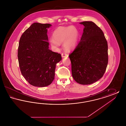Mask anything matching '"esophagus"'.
I'll return each instance as SVG.
<instances>
[{"label": "esophagus", "mask_w": 126, "mask_h": 126, "mask_svg": "<svg viewBox=\"0 0 126 126\" xmlns=\"http://www.w3.org/2000/svg\"><path fill=\"white\" fill-rule=\"evenodd\" d=\"M61 56H62V58L68 57V55L66 54V53H64V52H63V53H62L61 54Z\"/></svg>", "instance_id": "1"}]
</instances>
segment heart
<instances>
[{"label": "heart", "instance_id": "obj_1", "mask_svg": "<svg viewBox=\"0 0 126 126\" xmlns=\"http://www.w3.org/2000/svg\"><path fill=\"white\" fill-rule=\"evenodd\" d=\"M78 30L73 26L60 27L55 30L53 38L50 42L52 46L58 47L60 43L64 42V47L66 50H71L75 48L78 42Z\"/></svg>", "mask_w": 126, "mask_h": 126}]
</instances>
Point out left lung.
<instances>
[{
	"label": "left lung",
	"instance_id": "8db88e82",
	"mask_svg": "<svg viewBox=\"0 0 126 126\" xmlns=\"http://www.w3.org/2000/svg\"><path fill=\"white\" fill-rule=\"evenodd\" d=\"M80 41L69 55L72 77L79 84H90L103 77L108 62V43L101 28L91 21H84Z\"/></svg>",
	"mask_w": 126,
	"mask_h": 126
}]
</instances>
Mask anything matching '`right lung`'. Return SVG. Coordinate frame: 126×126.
Here are the masks:
<instances>
[{
	"mask_svg": "<svg viewBox=\"0 0 126 126\" xmlns=\"http://www.w3.org/2000/svg\"><path fill=\"white\" fill-rule=\"evenodd\" d=\"M49 24L34 23L21 37L18 48L20 71L31 85L45 87L51 84L61 54L49 49L47 28Z\"/></svg>",
	"mask_w": 126,
	"mask_h": 126,
	"instance_id": "right-lung-1",
	"label": "right lung"
}]
</instances>
